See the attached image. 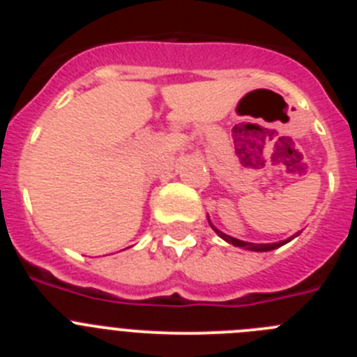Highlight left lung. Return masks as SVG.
<instances>
[{
	"mask_svg": "<svg viewBox=\"0 0 357 357\" xmlns=\"http://www.w3.org/2000/svg\"><path fill=\"white\" fill-rule=\"evenodd\" d=\"M213 227V225H211ZM214 229V227H213ZM216 230V234L220 236L222 239H225V241H229L230 245H234V247H241V248H248V250H254V252H268V250H273V248L280 247V245H284V243L288 241H279V243H266V245H257V243H247V241H241V239H236V238H230V236L223 234V232H220L218 229Z\"/></svg>",
	"mask_w": 357,
	"mask_h": 357,
	"instance_id": "obj_1",
	"label": "left lung"
}]
</instances>
